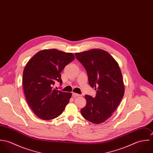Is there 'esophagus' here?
Listing matches in <instances>:
<instances>
[{
    "instance_id": "34e87169",
    "label": "esophagus",
    "mask_w": 153,
    "mask_h": 153,
    "mask_svg": "<svg viewBox=\"0 0 153 153\" xmlns=\"http://www.w3.org/2000/svg\"><path fill=\"white\" fill-rule=\"evenodd\" d=\"M72 95L74 96V97H79V96H81L80 94H76V93H75V92H73V93H72Z\"/></svg>"
}]
</instances>
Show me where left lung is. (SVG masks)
<instances>
[{
  "instance_id": "8db88e82",
  "label": "left lung",
  "mask_w": 153,
  "mask_h": 153,
  "mask_svg": "<svg viewBox=\"0 0 153 153\" xmlns=\"http://www.w3.org/2000/svg\"><path fill=\"white\" fill-rule=\"evenodd\" d=\"M87 72L89 84L95 88V98L86 95L83 117L94 124L105 121L119 105L124 94L123 75L118 62L107 51L92 49L75 53Z\"/></svg>"
}]
</instances>
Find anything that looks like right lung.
Listing matches in <instances>:
<instances>
[{
	"label": "right lung",
	"mask_w": 153,
	"mask_h": 153,
	"mask_svg": "<svg viewBox=\"0 0 153 153\" xmlns=\"http://www.w3.org/2000/svg\"><path fill=\"white\" fill-rule=\"evenodd\" d=\"M75 59L72 53L55 49L36 53L26 64L23 72V87L27 102L35 114L49 120L59 116L69 102L72 93L54 88L62 82L61 72Z\"/></svg>",
	"instance_id": "obj_1"
}]
</instances>
